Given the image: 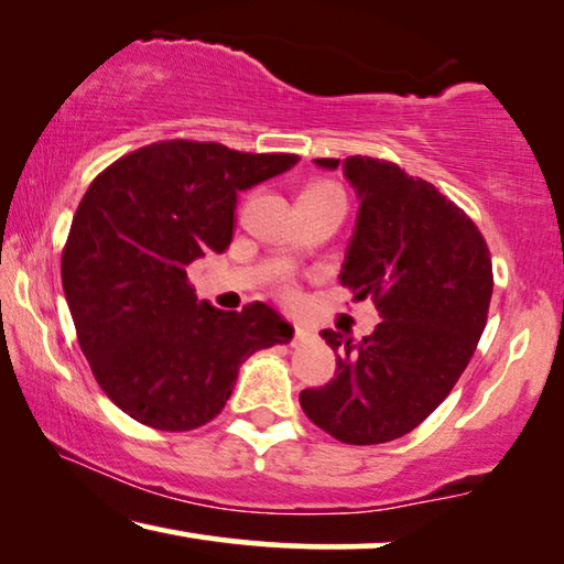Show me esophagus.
I'll return each mask as SVG.
<instances>
[{"label": "esophagus", "mask_w": 564, "mask_h": 564, "mask_svg": "<svg viewBox=\"0 0 564 564\" xmlns=\"http://www.w3.org/2000/svg\"><path fill=\"white\" fill-rule=\"evenodd\" d=\"M315 337V330L310 325H294V343H307Z\"/></svg>", "instance_id": "obj_1"}]
</instances>
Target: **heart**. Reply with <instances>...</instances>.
Here are the masks:
<instances>
[{
	"mask_svg": "<svg viewBox=\"0 0 564 564\" xmlns=\"http://www.w3.org/2000/svg\"><path fill=\"white\" fill-rule=\"evenodd\" d=\"M282 294H284V297H288V300H292V297H294V290L290 288V284H284V288H282Z\"/></svg>",
	"mask_w": 564,
	"mask_h": 564,
	"instance_id": "1",
	"label": "heart"
}]
</instances>
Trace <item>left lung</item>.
<instances>
[{
  "mask_svg": "<svg viewBox=\"0 0 564 564\" xmlns=\"http://www.w3.org/2000/svg\"><path fill=\"white\" fill-rule=\"evenodd\" d=\"M358 196L340 284L372 297L380 323L355 340L323 330L335 378L307 388V419L343 444H386L413 431L452 393L487 325L494 290L487 241L454 202L395 163L315 159Z\"/></svg>",
  "mask_w": 564,
  "mask_h": 564,
  "instance_id": "1",
  "label": "left lung"
}]
</instances>
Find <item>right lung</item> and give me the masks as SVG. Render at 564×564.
Returning a JSON list of instances; mask_svg holds the SVG:
<instances>
[{
  "label": "right lung",
  "mask_w": 564,
  "mask_h": 564,
  "mask_svg": "<svg viewBox=\"0 0 564 564\" xmlns=\"http://www.w3.org/2000/svg\"><path fill=\"white\" fill-rule=\"evenodd\" d=\"M297 161L161 141L123 155L85 192L63 252L65 300L95 380L138 423L204 426L249 355L292 340L270 305L219 310L196 300L186 274L231 245L239 192Z\"/></svg>",
  "instance_id": "right-lung-1"
}]
</instances>
